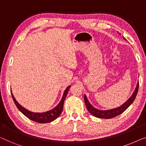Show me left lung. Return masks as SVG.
<instances>
[{
    "label": "left lung",
    "mask_w": 146,
    "mask_h": 146,
    "mask_svg": "<svg viewBox=\"0 0 146 146\" xmlns=\"http://www.w3.org/2000/svg\"><path fill=\"white\" fill-rule=\"evenodd\" d=\"M125 39V38H124ZM138 88H139V82L137 84L136 88H135L134 92H133V94L131 95V96L125 102L116 108L108 110H98L95 108L94 107H93L90 102L88 100L86 96L84 95V102L86 106V108L88 110L92 115H93L94 116L99 117V118H104V119H110L113 118L117 115L121 114V113H123L131 104L133 103V102L134 101V100L136 97L137 91H138Z\"/></svg>",
    "instance_id": "8db88e82"
}]
</instances>
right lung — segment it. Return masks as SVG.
Segmentation results:
<instances>
[{
	"label": "right lung",
	"instance_id": "1",
	"mask_svg": "<svg viewBox=\"0 0 146 146\" xmlns=\"http://www.w3.org/2000/svg\"><path fill=\"white\" fill-rule=\"evenodd\" d=\"M70 88V86H68L67 88L65 90L64 92L61 101L60 102V103L57 105V106H56L54 108L51 110L46 111V112H43V113H35L28 110L22 106L21 104H19V102L16 100V99L15 98V97H14L13 94L11 93V94L14 100V102H15V105L17 106V108L19 109V110L25 115V116H27L28 118L31 119V120L36 121V122L45 123L51 122V121H54L61 114L62 111V110H63L64 102L65 98L66 97L68 92Z\"/></svg>",
	"mask_w": 146,
	"mask_h": 146
}]
</instances>
